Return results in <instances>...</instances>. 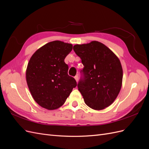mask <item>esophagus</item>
Returning a JSON list of instances; mask_svg holds the SVG:
<instances>
[{
	"instance_id": "obj_1",
	"label": "esophagus",
	"mask_w": 149,
	"mask_h": 149,
	"mask_svg": "<svg viewBox=\"0 0 149 149\" xmlns=\"http://www.w3.org/2000/svg\"><path fill=\"white\" fill-rule=\"evenodd\" d=\"M74 79H75V80H76V81L78 82V75L75 76H74Z\"/></svg>"
}]
</instances>
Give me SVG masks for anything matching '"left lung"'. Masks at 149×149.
<instances>
[{
  "label": "left lung",
  "instance_id": "1",
  "mask_svg": "<svg viewBox=\"0 0 149 149\" xmlns=\"http://www.w3.org/2000/svg\"><path fill=\"white\" fill-rule=\"evenodd\" d=\"M73 49L84 65V79L78 84L86 104L100 111L113 103L120 91L123 71L118 57L103 43L92 41Z\"/></svg>",
  "mask_w": 149,
  "mask_h": 149
}]
</instances>
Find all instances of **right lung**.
<instances>
[{"mask_svg":"<svg viewBox=\"0 0 149 149\" xmlns=\"http://www.w3.org/2000/svg\"><path fill=\"white\" fill-rule=\"evenodd\" d=\"M73 45L55 40L38 48L31 56L26 70V80L33 100L48 110L63 105L73 88L75 79L68 74L64 61Z\"/></svg>","mask_w":149,"mask_h":149,"instance_id":"1","label":"right lung"}]
</instances>
